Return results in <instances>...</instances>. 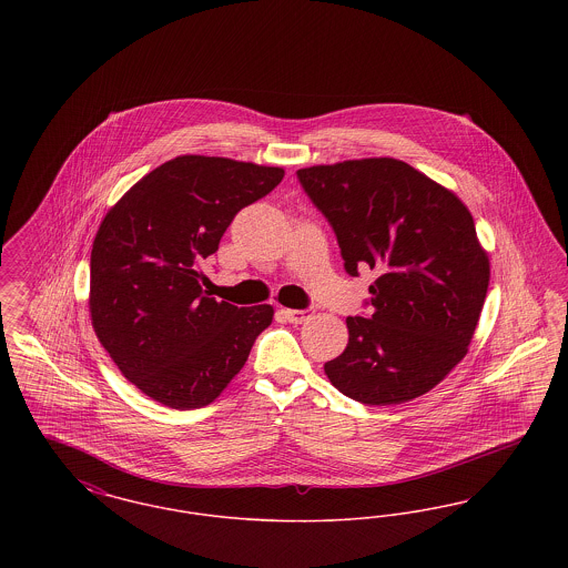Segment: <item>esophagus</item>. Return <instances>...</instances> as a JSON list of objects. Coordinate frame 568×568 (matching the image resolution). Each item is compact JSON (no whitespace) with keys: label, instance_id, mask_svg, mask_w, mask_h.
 <instances>
[{"label":"esophagus","instance_id":"esophagus-1","mask_svg":"<svg viewBox=\"0 0 568 568\" xmlns=\"http://www.w3.org/2000/svg\"><path fill=\"white\" fill-rule=\"evenodd\" d=\"M281 315L290 322V324H304L313 317V308H304V311H296V308H281Z\"/></svg>","mask_w":568,"mask_h":568}]
</instances>
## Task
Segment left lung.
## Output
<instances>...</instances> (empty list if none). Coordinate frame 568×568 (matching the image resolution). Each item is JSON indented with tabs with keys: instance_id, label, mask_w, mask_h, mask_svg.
Masks as SVG:
<instances>
[{
	"instance_id": "obj_1",
	"label": "left lung",
	"mask_w": 568,
	"mask_h": 568,
	"mask_svg": "<svg viewBox=\"0 0 568 568\" xmlns=\"http://www.w3.org/2000/svg\"><path fill=\"white\" fill-rule=\"evenodd\" d=\"M336 232L345 271L368 266L373 315L347 317L349 343L325 362L329 383L362 405H400L447 377L479 324L489 257L458 195L394 158L297 170Z\"/></svg>"
}]
</instances>
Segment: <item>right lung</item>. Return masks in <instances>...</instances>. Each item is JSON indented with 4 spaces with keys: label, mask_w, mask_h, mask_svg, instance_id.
I'll return each instance as SVG.
<instances>
[{
    "label": "right lung",
    "mask_w": 568,
    "mask_h": 568,
    "mask_svg": "<svg viewBox=\"0 0 568 568\" xmlns=\"http://www.w3.org/2000/svg\"><path fill=\"white\" fill-rule=\"evenodd\" d=\"M283 168L179 155L110 209L91 248L89 313L121 375L149 398L191 410L241 373L274 308L204 292L202 262L236 213L271 193Z\"/></svg>",
    "instance_id": "right-lung-1"
}]
</instances>
